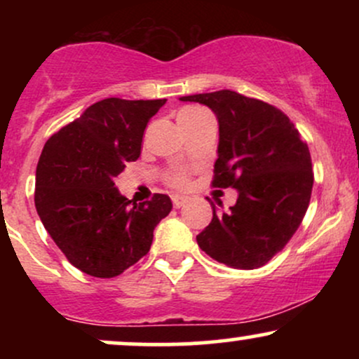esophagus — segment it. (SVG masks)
I'll return each instance as SVG.
<instances>
[{"instance_id":"34e87169","label":"esophagus","mask_w":359,"mask_h":359,"mask_svg":"<svg viewBox=\"0 0 359 359\" xmlns=\"http://www.w3.org/2000/svg\"><path fill=\"white\" fill-rule=\"evenodd\" d=\"M172 203H174V208H182V205L187 203V197L184 196H172Z\"/></svg>"}]
</instances>
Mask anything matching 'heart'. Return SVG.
I'll use <instances>...</instances> for the list:
<instances>
[{"instance_id":"b5f03b06","label":"heart","mask_w":359,"mask_h":359,"mask_svg":"<svg viewBox=\"0 0 359 359\" xmlns=\"http://www.w3.org/2000/svg\"><path fill=\"white\" fill-rule=\"evenodd\" d=\"M196 109L197 108H185V109L180 111V114L191 113V111H196ZM167 180H168V184L174 185V187H185V185H187V182H189L187 174H185L184 170H174L170 175L167 177Z\"/></svg>"}]
</instances>
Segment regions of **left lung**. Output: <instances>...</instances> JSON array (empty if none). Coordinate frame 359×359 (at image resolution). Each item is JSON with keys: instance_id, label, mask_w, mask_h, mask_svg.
<instances>
[{"instance_id": "obj_1", "label": "left lung", "mask_w": 359, "mask_h": 359, "mask_svg": "<svg viewBox=\"0 0 359 359\" xmlns=\"http://www.w3.org/2000/svg\"><path fill=\"white\" fill-rule=\"evenodd\" d=\"M180 101L201 102L216 114L212 187L238 191L228 212L217 214L211 203L212 221L197 234V245L233 269H259L283 250L306 216L314 184L307 143L287 114L234 90Z\"/></svg>"}]
</instances>
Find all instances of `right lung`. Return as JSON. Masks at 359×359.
Instances as JSON below:
<instances>
[{
	"instance_id": "obj_1",
	"label": "right lung",
	"mask_w": 359,
	"mask_h": 359,
	"mask_svg": "<svg viewBox=\"0 0 359 359\" xmlns=\"http://www.w3.org/2000/svg\"><path fill=\"white\" fill-rule=\"evenodd\" d=\"M167 100L108 97L45 143L35 175V208L65 258L90 277L113 278L145 257L154 229L172 211L165 194L131 203L114 177L142 151L145 128Z\"/></svg>"
}]
</instances>
